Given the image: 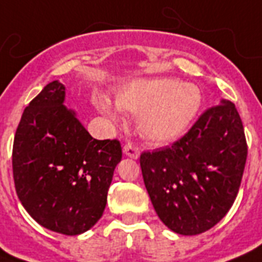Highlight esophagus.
<instances>
[{
	"instance_id": "obj_1",
	"label": "esophagus",
	"mask_w": 262,
	"mask_h": 262,
	"mask_svg": "<svg viewBox=\"0 0 262 262\" xmlns=\"http://www.w3.org/2000/svg\"><path fill=\"white\" fill-rule=\"evenodd\" d=\"M123 154H125L126 156H129V158H132V159H137V158L140 156L139 148L130 143H127L123 145Z\"/></svg>"
}]
</instances>
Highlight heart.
Segmentation results:
<instances>
[{
	"mask_svg": "<svg viewBox=\"0 0 262 262\" xmlns=\"http://www.w3.org/2000/svg\"><path fill=\"white\" fill-rule=\"evenodd\" d=\"M117 107L103 95L94 96L99 113L113 122L121 121V110L137 115L140 133L152 143H168L183 135L203 104V94L194 84L174 77L140 79L127 83L115 96Z\"/></svg>",
	"mask_w": 262,
	"mask_h": 262,
	"instance_id": "b5f03b06",
	"label": "heart"
}]
</instances>
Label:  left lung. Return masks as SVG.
I'll return each mask as SVG.
<instances>
[{
	"mask_svg": "<svg viewBox=\"0 0 262 262\" xmlns=\"http://www.w3.org/2000/svg\"><path fill=\"white\" fill-rule=\"evenodd\" d=\"M248 158L244 125L230 100L208 108L182 139L140 156L148 194L160 220L197 235L223 219L239 190Z\"/></svg>",
	"mask_w": 262,
	"mask_h": 262,
	"instance_id": "8db88e82",
	"label": "left lung"
}]
</instances>
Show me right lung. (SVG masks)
<instances>
[{"label": "right lung", "mask_w": 262, "mask_h": 262, "mask_svg": "<svg viewBox=\"0 0 262 262\" xmlns=\"http://www.w3.org/2000/svg\"><path fill=\"white\" fill-rule=\"evenodd\" d=\"M63 100L58 80L31 100L14 135L12 166L31 217L51 231L79 235L102 217L122 148L118 140L94 139Z\"/></svg>", "instance_id": "obj_1"}]
</instances>
